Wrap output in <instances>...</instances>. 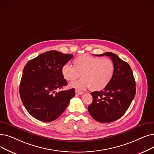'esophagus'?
<instances>
[{"label":"esophagus","mask_w":154,"mask_h":154,"mask_svg":"<svg viewBox=\"0 0 154 154\" xmlns=\"http://www.w3.org/2000/svg\"><path fill=\"white\" fill-rule=\"evenodd\" d=\"M75 92L76 94H78V95H82V94H84V92L80 91H79V90H77V89L75 90Z\"/></svg>","instance_id":"1"}]
</instances>
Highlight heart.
<instances>
[{
  "instance_id": "b5f03b06",
  "label": "heart",
  "mask_w": 154,
  "mask_h": 154,
  "mask_svg": "<svg viewBox=\"0 0 154 154\" xmlns=\"http://www.w3.org/2000/svg\"><path fill=\"white\" fill-rule=\"evenodd\" d=\"M73 65V66L64 64L61 68V73L67 81H74L81 74V79L69 85L70 88L80 90L89 88L94 91L103 90L109 85L115 74V64L108 58H101L83 54L74 58Z\"/></svg>"
}]
</instances>
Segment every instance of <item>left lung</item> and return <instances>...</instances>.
I'll use <instances>...</instances> for the list:
<instances>
[{"mask_svg":"<svg viewBox=\"0 0 154 154\" xmlns=\"http://www.w3.org/2000/svg\"><path fill=\"white\" fill-rule=\"evenodd\" d=\"M115 64V74L109 85L101 91L91 92L92 103L88 106L91 116L101 123L112 122L128 109L136 93L135 81L129 64L115 53L106 52Z\"/></svg>","mask_w":154,"mask_h":154,"instance_id":"1","label":"left lung"}]
</instances>
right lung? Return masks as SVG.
I'll list each match as a JSON object with an SVG mask.
<instances>
[{"label": "right lung", "mask_w": 154, "mask_h": 154, "mask_svg": "<svg viewBox=\"0 0 154 154\" xmlns=\"http://www.w3.org/2000/svg\"><path fill=\"white\" fill-rule=\"evenodd\" d=\"M73 56L51 50L31 60L25 65L19 94L25 108L32 117L44 122L55 120L74 97V88L56 92L67 85L61 68Z\"/></svg>", "instance_id": "1"}]
</instances>
